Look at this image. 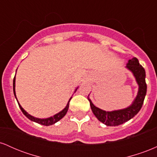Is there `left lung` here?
<instances>
[{"label": "left lung", "instance_id": "1", "mask_svg": "<svg viewBox=\"0 0 157 157\" xmlns=\"http://www.w3.org/2000/svg\"><path fill=\"white\" fill-rule=\"evenodd\" d=\"M126 68L133 73L139 86L137 95L130 106L124 109L105 111L96 107L91 100L88 98L94 114L98 119V120L108 126L120 125L134 117L141 109L146 95L147 85L145 82V71L140 64L138 59L134 57L129 60Z\"/></svg>", "mask_w": 157, "mask_h": 157}]
</instances>
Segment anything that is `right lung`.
<instances>
[{"label": "right lung", "instance_id": "obj_1", "mask_svg": "<svg viewBox=\"0 0 157 157\" xmlns=\"http://www.w3.org/2000/svg\"><path fill=\"white\" fill-rule=\"evenodd\" d=\"M77 91V89L75 90V91ZM13 91H14V94H15V97L16 98V100H17V97H16V94H15V76L14 77V80H13ZM71 97L69 99V100H68V103H67V105L66 106V108L63 110H62V111H60V112L56 113L55 115H54L53 117H50L48 118H46V119H40V118H36L35 117L32 116V115H30L29 113H28L26 112V111H25L24 109H23L22 107H21V105H20V103L17 101V103H18V105L20 107V109H21V111H22V112L23 114L25 115V116L27 118L29 119L30 120H32V121L33 122H37V123H39L40 124V125H46V126H48V125H53V124L56 123L57 122H58L59 120H61L63 117L66 115V112L68 111V107H69V102L70 100H71Z\"/></svg>", "mask_w": 157, "mask_h": 157}]
</instances>
